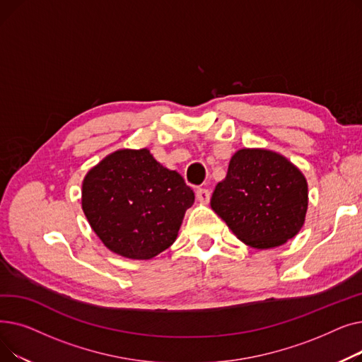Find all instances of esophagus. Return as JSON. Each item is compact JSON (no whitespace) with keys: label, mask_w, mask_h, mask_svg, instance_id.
I'll list each match as a JSON object with an SVG mask.
<instances>
[{"label":"esophagus","mask_w":362,"mask_h":362,"mask_svg":"<svg viewBox=\"0 0 362 362\" xmlns=\"http://www.w3.org/2000/svg\"><path fill=\"white\" fill-rule=\"evenodd\" d=\"M210 197H211V194H210V191H208V189H205V187L197 189V198H198L199 202L208 204V201H210Z\"/></svg>","instance_id":"1"}]
</instances>
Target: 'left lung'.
<instances>
[{
  "label": "left lung",
  "mask_w": 362,
  "mask_h": 362,
  "mask_svg": "<svg viewBox=\"0 0 362 362\" xmlns=\"http://www.w3.org/2000/svg\"><path fill=\"white\" fill-rule=\"evenodd\" d=\"M211 208L243 243L257 250L280 246L305 221L308 185L300 170L277 152L243 148L218 182Z\"/></svg>",
  "instance_id": "8db88e82"
}]
</instances>
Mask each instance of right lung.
Masks as SVG:
<instances>
[{
    "instance_id": "right-lung-1",
    "label": "right lung",
    "mask_w": 362,
    "mask_h": 362,
    "mask_svg": "<svg viewBox=\"0 0 362 362\" xmlns=\"http://www.w3.org/2000/svg\"><path fill=\"white\" fill-rule=\"evenodd\" d=\"M195 194L175 170L151 152L119 149L88 171L82 210L110 251L130 259H149L177 238Z\"/></svg>"
}]
</instances>
